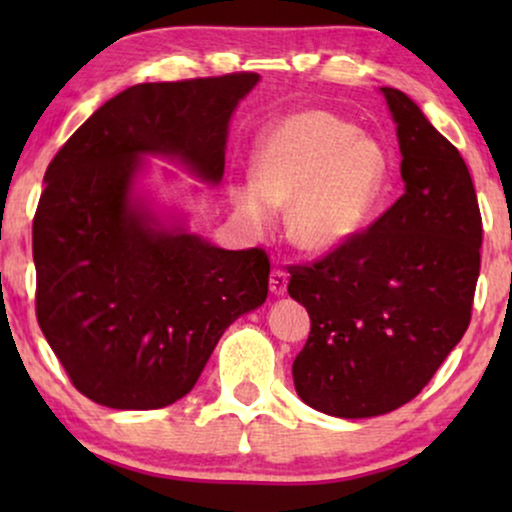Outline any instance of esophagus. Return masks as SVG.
Wrapping results in <instances>:
<instances>
[{"label": "esophagus", "instance_id": "esophagus-1", "mask_svg": "<svg viewBox=\"0 0 512 512\" xmlns=\"http://www.w3.org/2000/svg\"><path fill=\"white\" fill-rule=\"evenodd\" d=\"M286 284H289V275H286L284 270L275 268L270 272V291L275 293V296H284Z\"/></svg>", "mask_w": 512, "mask_h": 512}]
</instances>
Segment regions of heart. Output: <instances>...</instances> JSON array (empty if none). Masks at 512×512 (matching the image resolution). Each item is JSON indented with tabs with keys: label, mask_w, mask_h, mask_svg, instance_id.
<instances>
[{
	"label": "heart",
	"mask_w": 512,
	"mask_h": 512,
	"mask_svg": "<svg viewBox=\"0 0 512 512\" xmlns=\"http://www.w3.org/2000/svg\"><path fill=\"white\" fill-rule=\"evenodd\" d=\"M387 153L345 118L307 109L282 118L258 139L254 184L235 188L251 228H265L272 207H289L286 233L298 249L342 247L375 212L387 184Z\"/></svg>",
	"instance_id": "1"
}]
</instances>
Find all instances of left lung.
I'll return each instance as SVG.
<instances>
[{"label": "left lung", "instance_id": "obj_1", "mask_svg": "<svg viewBox=\"0 0 512 512\" xmlns=\"http://www.w3.org/2000/svg\"><path fill=\"white\" fill-rule=\"evenodd\" d=\"M382 93L405 193L342 247L289 265V296L310 314L296 391L345 419L401 408L429 384L471 324L480 275L482 216L464 158L408 95Z\"/></svg>", "mask_w": 512, "mask_h": 512}]
</instances>
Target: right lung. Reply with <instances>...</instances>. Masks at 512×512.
I'll use <instances>...</instances> for the list:
<instances>
[{"label":"right lung","mask_w":512,"mask_h":512,"mask_svg":"<svg viewBox=\"0 0 512 512\" xmlns=\"http://www.w3.org/2000/svg\"><path fill=\"white\" fill-rule=\"evenodd\" d=\"M258 74L139 83L55 153L32 221L37 321L69 380L114 410H156L198 382L223 331L268 298L261 247L160 230L130 202L142 153L221 181L228 121Z\"/></svg>","instance_id":"right-lung-1"}]
</instances>
